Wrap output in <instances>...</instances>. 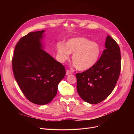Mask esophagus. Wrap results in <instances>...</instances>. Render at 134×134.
<instances>
[{"label": "esophagus", "instance_id": "34e87169", "mask_svg": "<svg viewBox=\"0 0 134 134\" xmlns=\"http://www.w3.org/2000/svg\"><path fill=\"white\" fill-rule=\"evenodd\" d=\"M66 75H69V74H72V72L71 71H69V69H67L66 71Z\"/></svg>", "mask_w": 134, "mask_h": 134}]
</instances>
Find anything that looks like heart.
<instances>
[{
    "mask_svg": "<svg viewBox=\"0 0 134 134\" xmlns=\"http://www.w3.org/2000/svg\"><path fill=\"white\" fill-rule=\"evenodd\" d=\"M100 47L98 43L83 37L69 40L65 45H57V54L60 62H64L73 54L72 62L79 71H86L94 66L100 55Z\"/></svg>",
    "mask_w": 134,
    "mask_h": 134,
    "instance_id": "heart-1",
    "label": "heart"
}]
</instances>
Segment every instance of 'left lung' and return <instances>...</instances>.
<instances>
[{
  "label": "left lung",
  "instance_id": "left-lung-1",
  "mask_svg": "<svg viewBox=\"0 0 134 134\" xmlns=\"http://www.w3.org/2000/svg\"><path fill=\"white\" fill-rule=\"evenodd\" d=\"M121 69V51L116 41L108 35L105 49L92 68L76 74V88L82 99L96 104L103 101L114 90Z\"/></svg>",
  "mask_w": 134,
  "mask_h": 134
}]
</instances>
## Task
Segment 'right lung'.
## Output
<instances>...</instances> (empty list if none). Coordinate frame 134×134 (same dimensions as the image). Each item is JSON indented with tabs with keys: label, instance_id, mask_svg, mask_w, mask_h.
I'll return each mask as SVG.
<instances>
[{
	"label": "right lung",
	"instance_id": "obj_1",
	"mask_svg": "<svg viewBox=\"0 0 134 134\" xmlns=\"http://www.w3.org/2000/svg\"><path fill=\"white\" fill-rule=\"evenodd\" d=\"M44 30L30 32L17 43L12 60L13 73L24 96L38 105L51 102L66 74L65 68L42 48Z\"/></svg>",
	"mask_w": 134,
	"mask_h": 134
}]
</instances>
